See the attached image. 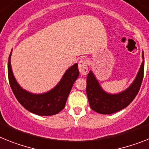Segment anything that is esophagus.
<instances>
[{
	"label": "esophagus",
	"mask_w": 149,
	"mask_h": 149,
	"mask_svg": "<svg viewBox=\"0 0 149 149\" xmlns=\"http://www.w3.org/2000/svg\"><path fill=\"white\" fill-rule=\"evenodd\" d=\"M79 70L82 75H86L88 72V61L82 59L79 61Z\"/></svg>",
	"instance_id": "1"
}]
</instances>
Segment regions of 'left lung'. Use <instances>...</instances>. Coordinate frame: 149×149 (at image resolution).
<instances>
[{
    "instance_id": "1",
    "label": "left lung",
    "mask_w": 149,
    "mask_h": 149,
    "mask_svg": "<svg viewBox=\"0 0 149 149\" xmlns=\"http://www.w3.org/2000/svg\"><path fill=\"white\" fill-rule=\"evenodd\" d=\"M142 61L136 79L132 84L123 92L110 94L104 91L92 71L87 76L86 94L89 105L93 111L102 114H111L123 109L132 102L137 95L144 76V54Z\"/></svg>"
}]
</instances>
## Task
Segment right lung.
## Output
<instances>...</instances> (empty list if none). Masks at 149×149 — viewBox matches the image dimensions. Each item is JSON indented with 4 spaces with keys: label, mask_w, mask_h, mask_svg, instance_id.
<instances>
[{
    "label": "right lung",
    "mask_w": 149,
    "mask_h": 149,
    "mask_svg": "<svg viewBox=\"0 0 149 149\" xmlns=\"http://www.w3.org/2000/svg\"><path fill=\"white\" fill-rule=\"evenodd\" d=\"M11 53L8 60V78L14 95L22 107L40 116L57 114L64 108L69 94L73 83L78 78V64L75 63L68 68L58 84L45 93L33 94L23 89L13 76L11 68Z\"/></svg>",
    "instance_id": "right-lung-1"
}]
</instances>
